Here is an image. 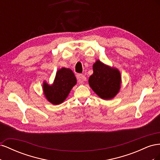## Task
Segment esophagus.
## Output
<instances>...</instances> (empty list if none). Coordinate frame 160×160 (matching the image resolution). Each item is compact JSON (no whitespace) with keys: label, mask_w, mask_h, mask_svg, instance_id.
Here are the masks:
<instances>
[{"label":"esophagus","mask_w":160,"mask_h":160,"mask_svg":"<svg viewBox=\"0 0 160 160\" xmlns=\"http://www.w3.org/2000/svg\"><path fill=\"white\" fill-rule=\"evenodd\" d=\"M77 79H78V82L79 83H84V82L87 81L85 76L82 74L77 75Z\"/></svg>","instance_id":"34e87169"}]
</instances>
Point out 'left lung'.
Returning a JSON list of instances; mask_svg holds the SVG:
<instances>
[{"mask_svg": "<svg viewBox=\"0 0 160 160\" xmlns=\"http://www.w3.org/2000/svg\"><path fill=\"white\" fill-rule=\"evenodd\" d=\"M93 73L89 79V84L100 98L105 100L113 99L121 89L122 76L115 67H110L99 60L93 65Z\"/></svg>", "mask_w": 160, "mask_h": 160, "instance_id": "left-lung-1", "label": "left lung"}]
</instances>
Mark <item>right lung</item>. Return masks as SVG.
<instances>
[{
  "label": "right lung",
  "instance_id": "1",
  "mask_svg": "<svg viewBox=\"0 0 160 160\" xmlns=\"http://www.w3.org/2000/svg\"><path fill=\"white\" fill-rule=\"evenodd\" d=\"M76 84L77 79L73 72L69 68L62 67L57 71L51 85L43 81V93L49 102L52 105H59L66 99Z\"/></svg>",
  "mask_w": 160,
  "mask_h": 160
}]
</instances>
